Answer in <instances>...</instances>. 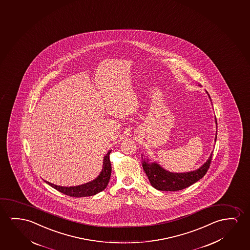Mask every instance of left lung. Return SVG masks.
Segmentation results:
<instances>
[{
  "label": "left lung",
  "mask_w": 250,
  "mask_h": 250,
  "mask_svg": "<svg viewBox=\"0 0 250 250\" xmlns=\"http://www.w3.org/2000/svg\"><path fill=\"white\" fill-rule=\"evenodd\" d=\"M216 140H217V134L215 137V141ZM211 156H212V152L208 158V161L205 163L201 168L190 172H169L168 170L162 168L157 163H148L149 161L148 159L147 160L143 159L142 166L151 186L155 188L156 189L160 190V191H178L191 186L192 184L198 182L206 175L211 165Z\"/></svg>",
  "instance_id": "obj_1"
}]
</instances>
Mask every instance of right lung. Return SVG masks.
I'll return each instance as SVG.
<instances>
[{"label":"right lung","instance_id":"1","mask_svg":"<svg viewBox=\"0 0 250 250\" xmlns=\"http://www.w3.org/2000/svg\"><path fill=\"white\" fill-rule=\"evenodd\" d=\"M110 152H111V150H109L104 158L102 171L100 172L99 176L96 179L90 183L82 184L80 186L62 187L57 186V185L49 183L47 181H44V182L48 183L49 186L57 189V191L64 193L66 195H68V196H71V197H86V196L95 195L105 188L109 183V179H110V175H111V164L109 160Z\"/></svg>","mask_w":250,"mask_h":250}]
</instances>
